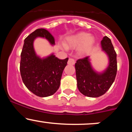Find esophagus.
Masks as SVG:
<instances>
[{
  "mask_svg": "<svg viewBox=\"0 0 132 132\" xmlns=\"http://www.w3.org/2000/svg\"><path fill=\"white\" fill-rule=\"evenodd\" d=\"M68 64L69 65H74L75 64V60L73 58H69L68 61Z\"/></svg>",
  "mask_w": 132,
  "mask_h": 132,
  "instance_id": "obj_1",
  "label": "esophagus"
}]
</instances>
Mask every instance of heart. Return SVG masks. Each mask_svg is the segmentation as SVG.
Returning <instances> with one entry per match:
<instances>
[{"instance_id": "1", "label": "heart", "mask_w": 132, "mask_h": 132, "mask_svg": "<svg viewBox=\"0 0 132 132\" xmlns=\"http://www.w3.org/2000/svg\"><path fill=\"white\" fill-rule=\"evenodd\" d=\"M94 42V38L87 33L81 32L69 37L66 40L65 46L68 48H75L79 46V50L82 53L87 52L90 49Z\"/></svg>"}]
</instances>
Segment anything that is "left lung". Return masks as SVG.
<instances>
[{
    "label": "left lung",
    "instance_id": "left-lung-1",
    "mask_svg": "<svg viewBox=\"0 0 132 132\" xmlns=\"http://www.w3.org/2000/svg\"><path fill=\"white\" fill-rule=\"evenodd\" d=\"M101 46L109 60L108 67L102 73L92 69L89 56L79 59L75 64L79 90L90 97H98L104 94L113 84L117 75V54L109 38L106 36L103 38Z\"/></svg>",
    "mask_w": 132,
    "mask_h": 132
}]
</instances>
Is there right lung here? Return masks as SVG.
<instances>
[{
    "label": "right lung",
    "mask_w": 132,
    "mask_h": 132,
    "mask_svg": "<svg viewBox=\"0 0 132 132\" xmlns=\"http://www.w3.org/2000/svg\"><path fill=\"white\" fill-rule=\"evenodd\" d=\"M37 37L45 38L51 45H54V37L46 29L39 28L30 34L24 40L20 71L27 89L35 95L45 97L54 94L60 87L62 73L67 65L68 57L60 60L52 54L40 58L33 48V42Z\"/></svg>",
    "instance_id": "obj_1"
}]
</instances>
